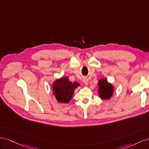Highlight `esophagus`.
I'll use <instances>...</instances> for the list:
<instances>
[{"instance_id":"obj_1","label":"esophagus","mask_w":149,"mask_h":149,"mask_svg":"<svg viewBox=\"0 0 149 149\" xmlns=\"http://www.w3.org/2000/svg\"><path fill=\"white\" fill-rule=\"evenodd\" d=\"M82 82H83L84 84L85 85H87V84H88V83H89L88 79H87V78H84V79H82Z\"/></svg>"}]
</instances>
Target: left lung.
<instances>
[{
	"instance_id": "1",
	"label": "left lung",
	"mask_w": 149,
	"mask_h": 149,
	"mask_svg": "<svg viewBox=\"0 0 149 149\" xmlns=\"http://www.w3.org/2000/svg\"><path fill=\"white\" fill-rule=\"evenodd\" d=\"M98 94L101 100H108L111 98L114 93V86L106 78H101L98 81Z\"/></svg>"
}]
</instances>
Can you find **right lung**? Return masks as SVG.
Listing matches in <instances>:
<instances>
[{
	"mask_svg": "<svg viewBox=\"0 0 149 149\" xmlns=\"http://www.w3.org/2000/svg\"><path fill=\"white\" fill-rule=\"evenodd\" d=\"M80 86L79 82L70 81L67 76L62 77L53 82V94L59 103H68L73 97L75 89Z\"/></svg>",
	"mask_w": 149,
	"mask_h": 149,
	"instance_id": "right-lung-1",
	"label": "right lung"
}]
</instances>
